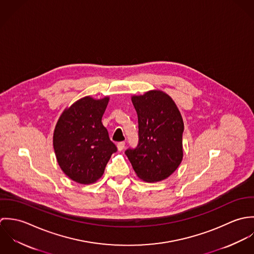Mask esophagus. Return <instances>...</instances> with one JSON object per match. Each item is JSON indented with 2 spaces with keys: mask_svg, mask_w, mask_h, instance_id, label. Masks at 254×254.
<instances>
[{
  "mask_svg": "<svg viewBox=\"0 0 254 254\" xmlns=\"http://www.w3.org/2000/svg\"><path fill=\"white\" fill-rule=\"evenodd\" d=\"M124 146H125V142H120V143L117 144V149L119 151H121L124 148Z\"/></svg>",
  "mask_w": 254,
  "mask_h": 254,
  "instance_id": "1",
  "label": "esophagus"
}]
</instances>
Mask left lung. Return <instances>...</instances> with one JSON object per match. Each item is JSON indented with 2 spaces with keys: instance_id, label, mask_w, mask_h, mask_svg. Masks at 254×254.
<instances>
[{
  "instance_id": "left-lung-1",
  "label": "left lung",
  "mask_w": 254,
  "mask_h": 254,
  "mask_svg": "<svg viewBox=\"0 0 254 254\" xmlns=\"http://www.w3.org/2000/svg\"><path fill=\"white\" fill-rule=\"evenodd\" d=\"M131 100L138 114L139 144L125 153L140 179L162 181L175 172L183 159L181 112L160 90L132 96Z\"/></svg>"
}]
</instances>
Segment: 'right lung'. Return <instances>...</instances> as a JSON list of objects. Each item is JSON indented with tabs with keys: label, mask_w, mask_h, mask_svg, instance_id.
Here are the masks:
<instances>
[{
	"label": "right lung",
	"mask_w": 254,
	"mask_h": 254,
	"mask_svg": "<svg viewBox=\"0 0 254 254\" xmlns=\"http://www.w3.org/2000/svg\"><path fill=\"white\" fill-rule=\"evenodd\" d=\"M109 101V97H84L64 109L57 122L53 137L56 157L64 173L76 183L98 181L117 150L102 123Z\"/></svg>",
	"instance_id": "right-lung-1"
}]
</instances>
